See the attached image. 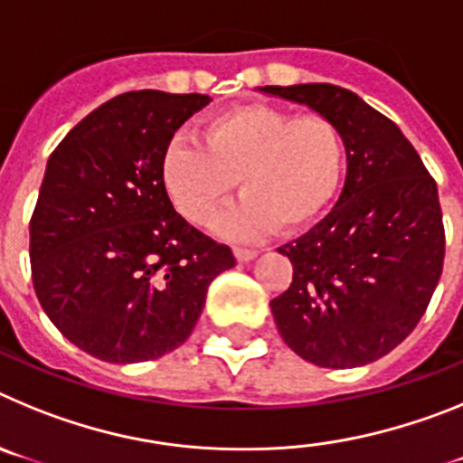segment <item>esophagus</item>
Wrapping results in <instances>:
<instances>
[{"label": "esophagus", "mask_w": 463, "mask_h": 463, "mask_svg": "<svg viewBox=\"0 0 463 463\" xmlns=\"http://www.w3.org/2000/svg\"><path fill=\"white\" fill-rule=\"evenodd\" d=\"M234 255L239 261H250V260H255L260 252H257L255 248H234Z\"/></svg>", "instance_id": "obj_1"}]
</instances>
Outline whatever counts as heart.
<instances>
[{
  "label": "heart",
  "mask_w": 463,
  "mask_h": 463,
  "mask_svg": "<svg viewBox=\"0 0 463 463\" xmlns=\"http://www.w3.org/2000/svg\"><path fill=\"white\" fill-rule=\"evenodd\" d=\"M199 143L174 138L159 162V181L183 218L206 227L239 178L245 196L220 222L232 239H255L278 224L282 232L310 224L336 196L345 169L334 122L267 104L206 118Z\"/></svg>",
  "instance_id": "1"
}]
</instances>
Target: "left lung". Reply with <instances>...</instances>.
Segmentation results:
<instances>
[{
    "label": "left lung",
    "mask_w": 463,
    "mask_h": 463,
    "mask_svg": "<svg viewBox=\"0 0 463 463\" xmlns=\"http://www.w3.org/2000/svg\"><path fill=\"white\" fill-rule=\"evenodd\" d=\"M336 125L345 185L336 206L278 252L292 285L271 301L282 341L325 369L364 366L415 329L445 257L439 190L399 127L362 97L331 83L264 85Z\"/></svg>",
    "instance_id": "left-lung-1"
}]
</instances>
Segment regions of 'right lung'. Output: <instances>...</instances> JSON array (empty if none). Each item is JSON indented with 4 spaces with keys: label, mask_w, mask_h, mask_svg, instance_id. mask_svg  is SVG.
<instances>
[{
    "label": "right lung",
    "mask_w": 463,
    "mask_h": 463,
    "mask_svg": "<svg viewBox=\"0 0 463 463\" xmlns=\"http://www.w3.org/2000/svg\"><path fill=\"white\" fill-rule=\"evenodd\" d=\"M208 94L138 90L73 127L48 157L30 222L32 280L62 336L109 364L187 341L213 278L236 264L174 211L159 162Z\"/></svg>",
    "instance_id": "obj_1"
}]
</instances>
